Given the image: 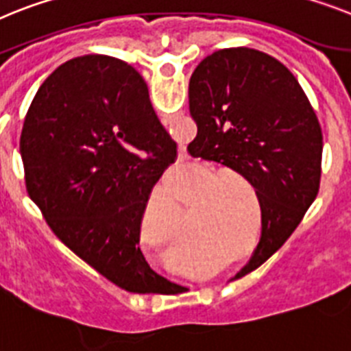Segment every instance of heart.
Wrapping results in <instances>:
<instances>
[{
    "mask_svg": "<svg viewBox=\"0 0 351 351\" xmlns=\"http://www.w3.org/2000/svg\"><path fill=\"white\" fill-rule=\"evenodd\" d=\"M220 173L209 170L202 184L193 188L190 199L217 181ZM234 184H243L239 179H221L197 199L191 218V232L199 239L191 241L188 247L184 265L190 269H211L221 261L243 254L254 252L259 241L256 232L252 243L246 246L254 230V208L247 191ZM143 238H158V245L163 256L173 261L181 254L184 243V227L178 206L173 204L165 190L156 191L151 200L149 211L143 220ZM246 246L247 248L245 249Z\"/></svg>",
    "mask_w": 351,
    "mask_h": 351,
    "instance_id": "b5f03b06",
    "label": "heart"
}]
</instances>
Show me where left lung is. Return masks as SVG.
<instances>
[{
    "label": "left lung",
    "mask_w": 351,
    "mask_h": 351,
    "mask_svg": "<svg viewBox=\"0 0 351 351\" xmlns=\"http://www.w3.org/2000/svg\"><path fill=\"white\" fill-rule=\"evenodd\" d=\"M188 97L197 124L188 152L238 172L261 206V239L236 280L282 247L318 195L322 128L287 67L250 47L206 56Z\"/></svg>",
    "instance_id": "left-lung-1"
}]
</instances>
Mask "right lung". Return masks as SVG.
Wrapping results in <instances>:
<instances>
[{
  "label": "right lung",
  "mask_w": 351,
  "mask_h": 351,
  "mask_svg": "<svg viewBox=\"0 0 351 351\" xmlns=\"http://www.w3.org/2000/svg\"><path fill=\"white\" fill-rule=\"evenodd\" d=\"M21 156L26 190L62 243L125 291L169 286L138 243L147 200L178 145L131 65L106 55L60 65L26 113Z\"/></svg>",
  "instance_id": "1"
}]
</instances>
